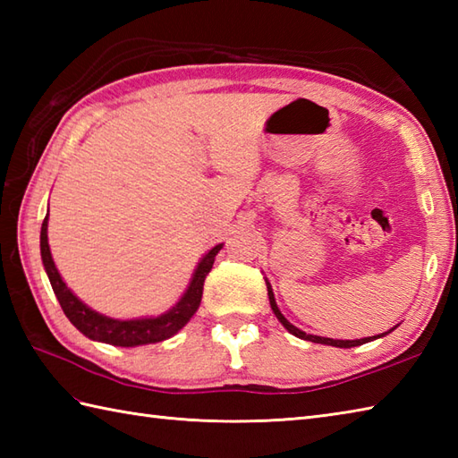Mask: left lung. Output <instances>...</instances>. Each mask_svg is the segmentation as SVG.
I'll return each mask as SVG.
<instances>
[{
    "label": "left lung",
    "mask_w": 458,
    "mask_h": 458,
    "mask_svg": "<svg viewBox=\"0 0 458 458\" xmlns=\"http://www.w3.org/2000/svg\"><path fill=\"white\" fill-rule=\"evenodd\" d=\"M266 285H267V297H269V305H271V310H274V315L277 317V320L281 325H284L291 335L293 336H297V338H301V340H309V343H317V344H327V346H336V348H352V346H360V344H366V343H372V340H376V338H382V336H386V335H390L392 330H395V327L394 328H390L387 330V333H382V335H377V336H366V338H356V340H336V338H327V336H317V335H307L305 330H301V328H297L295 325H291L289 320L281 315V310H279V307H277V303H276V295H274V289H271V285H269V281L266 279Z\"/></svg>",
    "instance_id": "obj_1"
}]
</instances>
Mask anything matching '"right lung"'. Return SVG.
<instances>
[{
  "label": "right lung",
  "instance_id": "obj_1",
  "mask_svg": "<svg viewBox=\"0 0 458 458\" xmlns=\"http://www.w3.org/2000/svg\"><path fill=\"white\" fill-rule=\"evenodd\" d=\"M47 228H48V210L41 226V259H43L48 281H51V287L55 291L58 303H61L64 310L66 318L90 340L112 344V346H123V348L161 343V340H167L177 335L179 330L189 323L192 315L197 313L200 307L204 279H207V276L210 274L214 258H216V254L224 246V244H216L200 258L199 266L192 271L189 287L184 289L181 299L169 310H165V313L157 317L112 318L82 303V301L76 297L71 289H68V285L63 281L53 261L51 248H48Z\"/></svg>",
  "mask_w": 458,
  "mask_h": 458
}]
</instances>
